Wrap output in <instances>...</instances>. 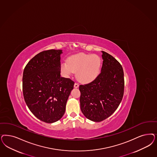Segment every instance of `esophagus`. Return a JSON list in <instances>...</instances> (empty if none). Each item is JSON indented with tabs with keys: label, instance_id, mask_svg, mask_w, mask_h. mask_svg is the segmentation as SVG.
<instances>
[{
	"label": "esophagus",
	"instance_id": "esophagus-1",
	"mask_svg": "<svg viewBox=\"0 0 157 157\" xmlns=\"http://www.w3.org/2000/svg\"><path fill=\"white\" fill-rule=\"evenodd\" d=\"M79 86V85L78 83H75V85H74V87L75 88H78Z\"/></svg>",
	"mask_w": 157,
	"mask_h": 157
}]
</instances>
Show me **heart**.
Here are the masks:
<instances>
[{
    "mask_svg": "<svg viewBox=\"0 0 157 157\" xmlns=\"http://www.w3.org/2000/svg\"><path fill=\"white\" fill-rule=\"evenodd\" d=\"M101 60L96 54L80 53L71 56L67 62L61 63V71L66 76H70L77 72L78 80L82 82L94 81L100 73Z\"/></svg>",
    "mask_w": 157,
    "mask_h": 157,
    "instance_id": "heart-1",
    "label": "heart"
}]
</instances>
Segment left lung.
Returning <instances> with one entry per match:
<instances>
[{
  "instance_id": "obj_1",
  "label": "left lung",
  "mask_w": 157,
  "mask_h": 157,
  "mask_svg": "<svg viewBox=\"0 0 157 157\" xmlns=\"http://www.w3.org/2000/svg\"><path fill=\"white\" fill-rule=\"evenodd\" d=\"M102 52L101 72L90 83L80 85V98L82 113L88 119L101 122L116 111L124 91V71L113 56Z\"/></svg>"
}]
</instances>
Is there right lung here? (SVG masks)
<instances>
[{
    "instance_id": "obj_1",
    "label": "right lung",
    "mask_w": 157,
    "mask_h": 157,
    "mask_svg": "<svg viewBox=\"0 0 157 157\" xmlns=\"http://www.w3.org/2000/svg\"><path fill=\"white\" fill-rule=\"evenodd\" d=\"M61 50L42 51L31 59L23 73L22 90L30 111L42 121L59 120L75 82L61 77Z\"/></svg>"
}]
</instances>
